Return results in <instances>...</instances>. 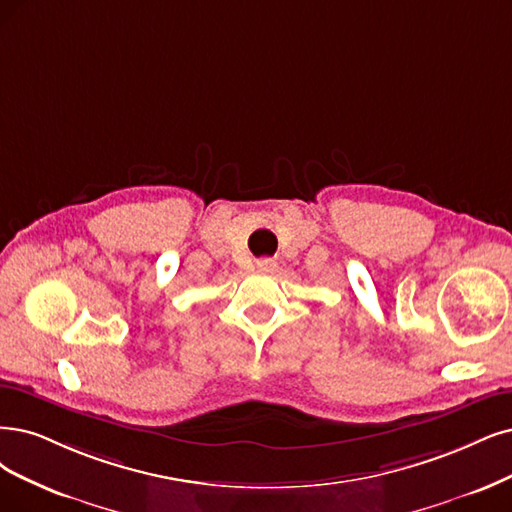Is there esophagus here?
Listing matches in <instances>:
<instances>
[{"label":"esophagus","instance_id":"obj_1","mask_svg":"<svg viewBox=\"0 0 512 512\" xmlns=\"http://www.w3.org/2000/svg\"><path fill=\"white\" fill-rule=\"evenodd\" d=\"M257 270L261 272H274L276 270V261L270 259V257H263L257 261Z\"/></svg>","mask_w":512,"mask_h":512}]
</instances>
